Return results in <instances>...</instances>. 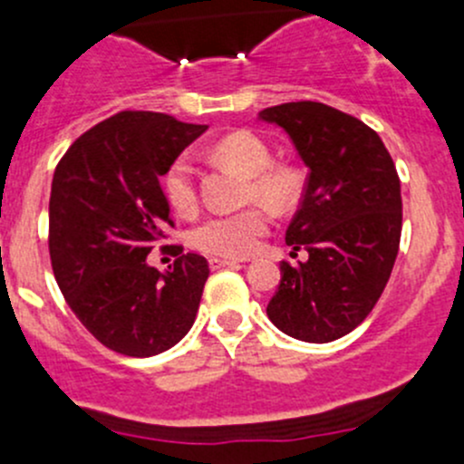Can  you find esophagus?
I'll use <instances>...</instances> for the list:
<instances>
[{
	"label": "esophagus",
	"mask_w": 464,
	"mask_h": 464,
	"mask_svg": "<svg viewBox=\"0 0 464 464\" xmlns=\"http://www.w3.org/2000/svg\"><path fill=\"white\" fill-rule=\"evenodd\" d=\"M210 269H222V266H240V262L231 258H210Z\"/></svg>",
	"instance_id": "esophagus-1"
}]
</instances>
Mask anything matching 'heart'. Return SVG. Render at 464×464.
Segmentation results:
<instances>
[{
	"mask_svg": "<svg viewBox=\"0 0 464 464\" xmlns=\"http://www.w3.org/2000/svg\"><path fill=\"white\" fill-rule=\"evenodd\" d=\"M213 157L246 177L245 199L271 210L292 208L298 198V175L292 166L271 163V150L258 134L233 132L213 145ZM163 193L175 213L190 215L198 208L195 168L186 154L177 157L163 175ZM269 231V215L262 206H246L237 213L210 215L193 228L190 240L215 258H245L258 249Z\"/></svg>",
	"mask_w": 464,
	"mask_h": 464,
	"instance_id": "heart-1",
	"label": "heart"
}]
</instances>
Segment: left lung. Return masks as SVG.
I'll return each mask as SVG.
<instances>
[{
    "mask_svg": "<svg viewBox=\"0 0 464 464\" xmlns=\"http://www.w3.org/2000/svg\"><path fill=\"white\" fill-rule=\"evenodd\" d=\"M280 125L310 168L301 206L285 240L280 285L266 305L271 323L307 343L353 332L382 296L401 236V193L395 163L363 121L314 101L260 111Z\"/></svg>",
    "mask_w": 464,
    "mask_h": 464,
    "instance_id": "8db88e82",
    "label": "left lung"
}]
</instances>
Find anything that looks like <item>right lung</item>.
Returning a JSON list of instances; mask_svg holds the SVG:
<instances>
[{
    "label": "right lung",
    "instance_id": "right-lung-1",
    "mask_svg": "<svg viewBox=\"0 0 464 464\" xmlns=\"http://www.w3.org/2000/svg\"><path fill=\"white\" fill-rule=\"evenodd\" d=\"M206 125L125 110L72 143L53 172L49 256L64 301L105 348L152 357L193 325L208 262L168 245V271L148 254L175 227L159 177Z\"/></svg>",
    "mask_w": 464,
    "mask_h": 464
}]
</instances>
